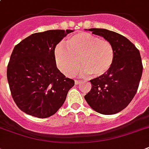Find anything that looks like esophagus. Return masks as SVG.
Instances as JSON below:
<instances>
[{
    "label": "esophagus",
    "mask_w": 149,
    "mask_h": 149,
    "mask_svg": "<svg viewBox=\"0 0 149 149\" xmlns=\"http://www.w3.org/2000/svg\"><path fill=\"white\" fill-rule=\"evenodd\" d=\"M80 82L81 81H79V80H75V84H76V85H79V84H80Z\"/></svg>",
    "instance_id": "34e87169"
}]
</instances>
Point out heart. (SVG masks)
<instances>
[{
  "mask_svg": "<svg viewBox=\"0 0 149 149\" xmlns=\"http://www.w3.org/2000/svg\"><path fill=\"white\" fill-rule=\"evenodd\" d=\"M65 45H56L54 56L58 68L66 76H74L80 64L81 75L100 77L113 65L115 52L108 40L81 32L68 38Z\"/></svg>",
  "mask_w": 149,
  "mask_h": 149,
  "instance_id": "obj_1",
  "label": "heart"
}]
</instances>
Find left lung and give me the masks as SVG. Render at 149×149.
<instances>
[{
	"label": "left lung",
	"instance_id": "1",
	"mask_svg": "<svg viewBox=\"0 0 149 149\" xmlns=\"http://www.w3.org/2000/svg\"><path fill=\"white\" fill-rule=\"evenodd\" d=\"M112 44L115 58L107 74L91 79L92 88L84 98L91 108L102 114H114L132 101L142 75L140 52L125 36L104 29H89Z\"/></svg>",
	"mask_w": 149,
	"mask_h": 149
}]
</instances>
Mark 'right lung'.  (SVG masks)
Wrapping results in <instances>:
<instances>
[{"label":"right lung","mask_w":149,"mask_h":149,"mask_svg":"<svg viewBox=\"0 0 149 149\" xmlns=\"http://www.w3.org/2000/svg\"><path fill=\"white\" fill-rule=\"evenodd\" d=\"M73 30H49L32 34L15 45L7 77L15 104L27 114L45 118L63 106L74 80L56 66V45Z\"/></svg>","instance_id":"add662e5"}]
</instances>
